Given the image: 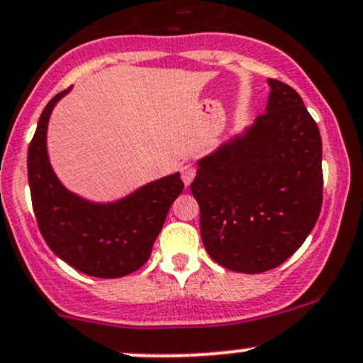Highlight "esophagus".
I'll return each instance as SVG.
<instances>
[{"mask_svg":"<svg viewBox=\"0 0 363 363\" xmlns=\"http://www.w3.org/2000/svg\"><path fill=\"white\" fill-rule=\"evenodd\" d=\"M194 175H196V170H194L193 165H184L181 169V177H182V182H184V186L191 184Z\"/></svg>","mask_w":363,"mask_h":363,"instance_id":"34e87169","label":"esophagus"}]
</instances>
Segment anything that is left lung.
<instances>
[{
	"mask_svg": "<svg viewBox=\"0 0 363 363\" xmlns=\"http://www.w3.org/2000/svg\"><path fill=\"white\" fill-rule=\"evenodd\" d=\"M266 113L198 160L191 193L208 255L238 273L277 268L322 208V137L292 86L268 79Z\"/></svg>",
	"mask_w": 363,
	"mask_h": 363,
	"instance_id": "left-lung-1",
	"label": "left lung"
}]
</instances>
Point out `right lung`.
Wrapping results in <instances>:
<instances>
[{"label":"right lung","mask_w":363,"mask_h":363,"mask_svg":"<svg viewBox=\"0 0 363 363\" xmlns=\"http://www.w3.org/2000/svg\"><path fill=\"white\" fill-rule=\"evenodd\" d=\"M60 91L38 120L28 150V177L34 216L45 242L57 257L97 278L127 277L147 262L167 213L184 184L181 174L147 182L109 203H95L71 193L53 172L47 128Z\"/></svg>","instance_id":"add662e5"}]
</instances>
